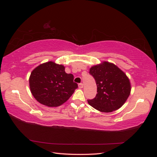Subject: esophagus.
<instances>
[{"label": "esophagus", "mask_w": 157, "mask_h": 157, "mask_svg": "<svg viewBox=\"0 0 157 157\" xmlns=\"http://www.w3.org/2000/svg\"><path fill=\"white\" fill-rule=\"evenodd\" d=\"M78 88H83V84L82 83L78 84Z\"/></svg>", "instance_id": "34e87169"}]
</instances>
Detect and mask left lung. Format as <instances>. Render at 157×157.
I'll use <instances>...</instances> for the list:
<instances>
[{
    "instance_id": "8db88e82",
    "label": "left lung",
    "mask_w": 157,
    "mask_h": 157,
    "mask_svg": "<svg viewBox=\"0 0 157 157\" xmlns=\"http://www.w3.org/2000/svg\"><path fill=\"white\" fill-rule=\"evenodd\" d=\"M90 74L96 80L97 94L88 99L90 105L103 113L121 108L131 91L130 80L126 74L115 64L103 61L90 69Z\"/></svg>"
}]
</instances>
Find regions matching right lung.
<instances>
[{
  "mask_svg": "<svg viewBox=\"0 0 157 157\" xmlns=\"http://www.w3.org/2000/svg\"><path fill=\"white\" fill-rule=\"evenodd\" d=\"M73 79L72 74L65 73L63 65L48 61L31 72L30 90L36 100L42 105L58 107L67 101L78 88Z\"/></svg>",
  "mask_w": 157,
  "mask_h": 157,
  "instance_id": "add662e5",
  "label": "right lung"
}]
</instances>
